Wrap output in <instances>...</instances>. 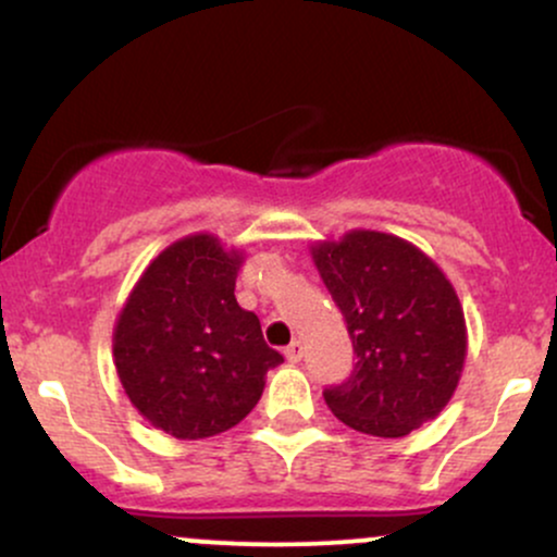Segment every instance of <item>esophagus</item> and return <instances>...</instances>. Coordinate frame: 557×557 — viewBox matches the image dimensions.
<instances>
[{"label": "esophagus", "mask_w": 557, "mask_h": 557, "mask_svg": "<svg viewBox=\"0 0 557 557\" xmlns=\"http://www.w3.org/2000/svg\"><path fill=\"white\" fill-rule=\"evenodd\" d=\"M285 359L290 363H298L300 359H304V345H300V341H293L290 345L285 348Z\"/></svg>", "instance_id": "esophagus-1"}]
</instances>
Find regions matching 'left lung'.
Segmentation results:
<instances>
[{"mask_svg":"<svg viewBox=\"0 0 557 557\" xmlns=\"http://www.w3.org/2000/svg\"><path fill=\"white\" fill-rule=\"evenodd\" d=\"M311 257L354 341V372L324 389L350 430L406 437L456 393L466 359L461 300L434 261L374 230L324 240Z\"/></svg>","mask_w":557,"mask_h":557,"instance_id":"left-lung-1","label":"left lung"}]
</instances>
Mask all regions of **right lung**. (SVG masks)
Returning a JSON list of instances; mask_svg holds the SVG:
<instances>
[{
	"label": "right lung",
	"mask_w": 557,
	"mask_h": 557,
	"mask_svg": "<svg viewBox=\"0 0 557 557\" xmlns=\"http://www.w3.org/2000/svg\"><path fill=\"white\" fill-rule=\"evenodd\" d=\"M243 253L214 235L172 243L146 267L112 335L125 395L157 430L203 440L251 413L283 361L235 300Z\"/></svg>",
	"instance_id": "add662e5"
}]
</instances>
